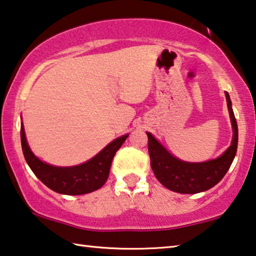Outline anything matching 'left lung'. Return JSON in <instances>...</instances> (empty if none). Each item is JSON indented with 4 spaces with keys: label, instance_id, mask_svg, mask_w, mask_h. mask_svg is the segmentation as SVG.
Returning <instances> with one entry per match:
<instances>
[{
    "label": "left lung",
    "instance_id": "obj_1",
    "mask_svg": "<svg viewBox=\"0 0 256 256\" xmlns=\"http://www.w3.org/2000/svg\"><path fill=\"white\" fill-rule=\"evenodd\" d=\"M234 138L231 146L220 158L207 162L190 163L171 155L152 134L147 132L150 166L155 177L168 190L182 194L204 192L222 180L234 162L238 147V125L236 120L230 95L226 92Z\"/></svg>",
    "mask_w": 256,
    "mask_h": 256
}]
</instances>
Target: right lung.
Returning a JSON list of instances; mask_svg holds the SVG:
<instances>
[{
	"label": "right lung",
	"instance_id": "1",
	"mask_svg": "<svg viewBox=\"0 0 256 256\" xmlns=\"http://www.w3.org/2000/svg\"><path fill=\"white\" fill-rule=\"evenodd\" d=\"M128 136L125 134L115 139L82 164L64 168L50 166L38 158L30 150L22 124L20 126L22 152L30 170L47 188L66 196H82L101 188L108 179L114 156Z\"/></svg>",
	"mask_w": 256,
	"mask_h": 256
}]
</instances>
